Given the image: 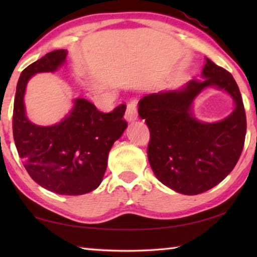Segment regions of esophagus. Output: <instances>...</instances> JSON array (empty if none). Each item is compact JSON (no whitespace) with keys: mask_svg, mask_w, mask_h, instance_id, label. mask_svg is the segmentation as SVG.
<instances>
[{"mask_svg":"<svg viewBox=\"0 0 257 257\" xmlns=\"http://www.w3.org/2000/svg\"><path fill=\"white\" fill-rule=\"evenodd\" d=\"M124 118L128 121H132L137 118V102L136 101H130L127 104V108L124 112Z\"/></svg>","mask_w":257,"mask_h":257,"instance_id":"1","label":"esophagus"}]
</instances>
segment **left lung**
Masks as SVG:
<instances>
[{"instance_id": "obj_1", "label": "left lung", "mask_w": 257, "mask_h": 257, "mask_svg": "<svg viewBox=\"0 0 257 257\" xmlns=\"http://www.w3.org/2000/svg\"><path fill=\"white\" fill-rule=\"evenodd\" d=\"M204 79L184 89L150 94L139 101L138 113L150 129L147 158L155 177L171 189L197 195L222 181L237 164L245 144L246 113L231 73L206 59ZM208 85L227 90L236 103L228 118L204 124L190 112L193 98Z\"/></svg>"}]
</instances>
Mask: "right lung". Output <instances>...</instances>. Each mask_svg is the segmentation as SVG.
Wrapping results in <instances>:
<instances>
[{
  "label": "right lung",
  "instance_id": "right-lung-1",
  "mask_svg": "<svg viewBox=\"0 0 257 257\" xmlns=\"http://www.w3.org/2000/svg\"><path fill=\"white\" fill-rule=\"evenodd\" d=\"M67 58L55 50L21 72L17 84L12 116L15 144L26 170L38 185L60 195H82L96 189L106 170L107 156L128 122L125 104L104 113L85 98H77L70 115L51 127L26 118L24 94L30 77L53 72Z\"/></svg>",
  "mask_w": 257,
  "mask_h": 257
}]
</instances>
